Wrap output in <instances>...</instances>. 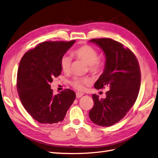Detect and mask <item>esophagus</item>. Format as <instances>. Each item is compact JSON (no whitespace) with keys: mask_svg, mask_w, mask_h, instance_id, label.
Segmentation results:
<instances>
[{"mask_svg":"<svg viewBox=\"0 0 158 158\" xmlns=\"http://www.w3.org/2000/svg\"><path fill=\"white\" fill-rule=\"evenodd\" d=\"M83 95H84L83 93H76V97L77 98H80V97H82Z\"/></svg>","mask_w":158,"mask_h":158,"instance_id":"obj_1","label":"esophagus"}]
</instances>
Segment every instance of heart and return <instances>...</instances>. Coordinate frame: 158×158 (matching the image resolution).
I'll list each match as a JSON object with an SVG mask.
<instances>
[{
  "label": "heart",
  "mask_w": 158,
  "mask_h": 158,
  "mask_svg": "<svg viewBox=\"0 0 158 158\" xmlns=\"http://www.w3.org/2000/svg\"><path fill=\"white\" fill-rule=\"evenodd\" d=\"M73 55L77 58L81 59L89 65L90 71L97 73L102 72L104 68V62L99 59L97 51L90 45H83L73 51ZM72 57L69 55H63L60 59V66L62 71L68 73L71 69ZM89 80L85 78L75 77L72 81V85L78 90H83L85 85L89 84Z\"/></svg>",
  "instance_id": "obj_1"
}]
</instances>
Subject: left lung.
<instances>
[{"mask_svg": "<svg viewBox=\"0 0 158 158\" xmlns=\"http://www.w3.org/2000/svg\"><path fill=\"white\" fill-rule=\"evenodd\" d=\"M100 47L106 56L103 72L94 83V88L107 86L105 99L93 94V107L89 118L93 123L110 127L123 118L137 99L141 86V71L134 53L111 38L89 40Z\"/></svg>", "mask_w": 158, "mask_h": 158, "instance_id": "1", "label": "left lung"}]
</instances>
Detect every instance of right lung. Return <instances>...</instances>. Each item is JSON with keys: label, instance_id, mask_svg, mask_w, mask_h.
<instances>
[{"label": "right lung", "instance_id": "add662e5", "mask_svg": "<svg viewBox=\"0 0 158 158\" xmlns=\"http://www.w3.org/2000/svg\"><path fill=\"white\" fill-rule=\"evenodd\" d=\"M76 40L44 42L26 52L19 63L17 90L26 111L42 124L64 120L76 99V94L65 89L53 94L50 84L61 73L60 59Z\"/></svg>", "mask_w": 158, "mask_h": 158}]
</instances>
